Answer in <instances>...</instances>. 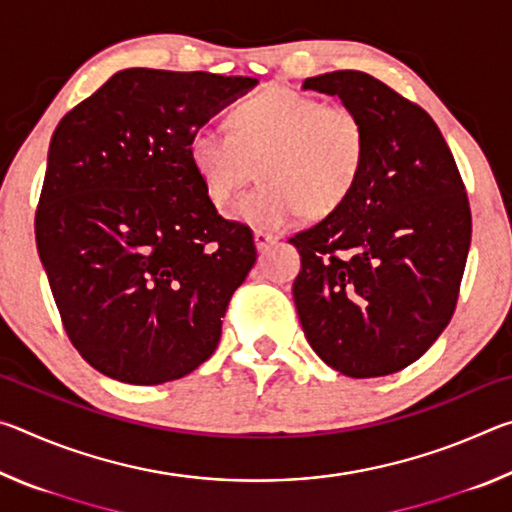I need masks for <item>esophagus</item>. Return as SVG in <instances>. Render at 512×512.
Here are the masks:
<instances>
[{
  "label": "esophagus",
  "instance_id": "1",
  "mask_svg": "<svg viewBox=\"0 0 512 512\" xmlns=\"http://www.w3.org/2000/svg\"><path fill=\"white\" fill-rule=\"evenodd\" d=\"M273 244H277L275 235H268V232H262V230L255 232V246L259 253H264V250H268Z\"/></svg>",
  "mask_w": 512,
  "mask_h": 512
}]
</instances>
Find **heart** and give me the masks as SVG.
I'll use <instances>...</instances> for the list:
<instances>
[{
    "mask_svg": "<svg viewBox=\"0 0 512 512\" xmlns=\"http://www.w3.org/2000/svg\"><path fill=\"white\" fill-rule=\"evenodd\" d=\"M235 133L196 128L187 142L192 169L216 207L230 203L259 162L262 185L239 198L232 219L280 232L311 212L327 216L352 196L366 162V126L350 106L268 88L232 112Z\"/></svg>",
    "mask_w": 512,
    "mask_h": 512,
    "instance_id": "heart-1",
    "label": "heart"
}]
</instances>
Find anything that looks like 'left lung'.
<instances>
[{
  "mask_svg": "<svg viewBox=\"0 0 512 512\" xmlns=\"http://www.w3.org/2000/svg\"><path fill=\"white\" fill-rule=\"evenodd\" d=\"M302 90L339 97L368 144L348 201L289 239L302 264L293 282L300 325L341 375H391L452 320L472 237L465 185L436 121L375 76L341 69Z\"/></svg>",
  "mask_w": 512,
  "mask_h": 512,
  "instance_id": "obj_1",
  "label": "left lung"
}]
</instances>
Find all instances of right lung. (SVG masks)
Here are the masks:
<instances>
[{
	"label": "right lung",
	"mask_w": 512,
	"mask_h": 512,
	"mask_svg": "<svg viewBox=\"0 0 512 512\" xmlns=\"http://www.w3.org/2000/svg\"><path fill=\"white\" fill-rule=\"evenodd\" d=\"M257 79L121 69L60 119L36 244L69 341L135 386L189 375L214 354L232 293L257 259L187 155L196 128Z\"/></svg>",
	"instance_id": "right-lung-1"
}]
</instances>
